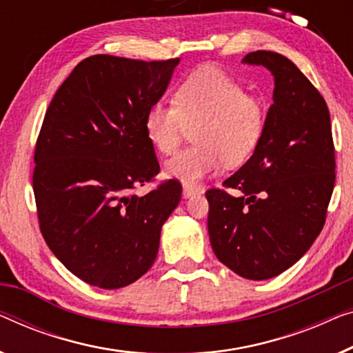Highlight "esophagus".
Returning a JSON list of instances; mask_svg holds the SVG:
<instances>
[{
    "label": "esophagus",
    "mask_w": 353,
    "mask_h": 353,
    "mask_svg": "<svg viewBox=\"0 0 353 353\" xmlns=\"http://www.w3.org/2000/svg\"><path fill=\"white\" fill-rule=\"evenodd\" d=\"M196 194H197L196 189H192V188H189V186H183V197H185V199L196 196Z\"/></svg>",
    "instance_id": "34e87169"
}]
</instances>
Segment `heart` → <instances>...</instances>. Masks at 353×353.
Instances as JSON below:
<instances>
[{"instance_id": "obj_1", "label": "heart", "mask_w": 353, "mask_h": 353, "mask_svg": "<svg viewBox=\"0 0 353 353\" xmlns=\"http://www.w3.org/2000/svg\"><path fill=\"white\" fill-rule=\"evenodd\" d=\"M172 103H154L145 114L148 140L162 154L180 146L194 125L192 146L165 162V175L188 186L228 167L243 164L261 141L265 110L261 100L218 66H202L176 85Z\"/></svg>"}]
</instances>
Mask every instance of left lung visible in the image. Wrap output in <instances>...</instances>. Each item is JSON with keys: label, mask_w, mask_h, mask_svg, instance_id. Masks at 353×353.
Returning a JSON list of instances; mask_svg holds the SVG:
<instances>
[{"label": "left lung", "mask_w": 353, "mask_h": 353, "mask_svg": "<svg viewBox=\"0 0 353 353\" xmlns=\"http://www.w3.org/2000/svg\"><path fill=\"white\" fill-rule=\"evenodd\" d=\"M243 63L274 76L261 141L239 172L208 189V236L216 258L250 280L291 268L323 229L336 180L326 101L282 54L256 50Z\"/></svg>", "instance_id": "8db88e82"}]
</instances>
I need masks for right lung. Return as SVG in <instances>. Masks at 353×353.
Masks as SVG:
<instances>
[{"mask_svg": "<svg viewBox=\"0 0 353 353\" xmlns=\"http://www.w3.org/2000/svg\"><path fill=\"white\" fill-rule=\"evenodd\" d=\"M178 63L92 55L46 111L33 172L39 229L59 261L94 287L122 288L148 272L181 199L176 180L135 192L161 170L145 114Z\"/></svg>", "mask_w": 353, "mask_h": 353, "instance_id": "add662e5", "label": "right lung"}]
</instances>
